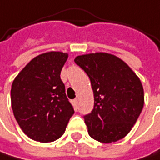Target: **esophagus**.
<instances>
[{
    "instance_id": "34e87169",
    "label": "esophagus",
    "mask_w": 160,
    "mask_h": 160,
    "mask_svg": "<svg viewBox=\"0 0 160 160\" xmlns=\"http://www.w3.org/2000/svg\"><path fill=\"white\" fill-rule=\"evenodd\" d=\"M72 103H73V106H74L75 108H77V99H74V100L72 101Z\"/></svg>"
}]
</instances>
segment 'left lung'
I'll use <instances>...</instances> for the list:
<instances>
[{
    "label": "left lung",
    "mask_w": 160,
    "mask_h": 160,
    "mask_svg": "<svg viewBox=\"0 0 160 160\" xmlns=\"http://www.w3.org/2000/svg\"><path fill=\"white\" fill-rule=\"evenodd\" d=\"M74 61L89 76L94 92V108L84 116L89 135L106 144L121 140L144 107L138 76L122 59L107 52L83 54Z\"/></svg>",
    "instance_id": "1"
}]
</instances>
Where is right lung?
Here are the masks:
<instances>
[{"label": "right lung", "mask_w": 160, "mask_h": 160, "mask_svg": "<svg viewBox=\"0 0 160 160\" xmlns=\"http://www.w3.org/2000/svg\"><path fill=\"white\" fill-rule=\"evenodd\" d=\"M68 56L50 52L34 58L20 71L10 90L18 125L34 141L50 143L63 135L74 113L60 72Z\"/></svg>", "instance_id": "add662e5"}]
</instances>
